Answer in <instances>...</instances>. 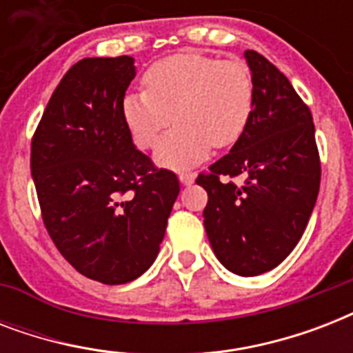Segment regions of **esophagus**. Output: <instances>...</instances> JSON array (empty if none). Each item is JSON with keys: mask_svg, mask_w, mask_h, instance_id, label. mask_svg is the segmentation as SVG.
I'll list each match as a JSON object with an SVG mask.
<instances>
[{"mask_svg": "<svg viewBox=\"0 0 353 353\" xmlns=\"http://www.w3.org/2000/svg\"><path fill=\"white\" fill-rule=\"evenodd\" d=\"M179 181H181V185H185V187H190V185L196 181V174H194V172H183V174H179Z\"/></svg>", "mask_w": 353, "mask_h": 353, "instance_id": "1", "label": "esophagus"}]
</instances>
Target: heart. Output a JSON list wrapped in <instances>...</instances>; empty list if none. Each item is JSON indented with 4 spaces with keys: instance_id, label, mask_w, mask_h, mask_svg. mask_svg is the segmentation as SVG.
<instances>
[{
    "instance_id": "b5f03b06",
    "label": "heart",
    "mask_w": 353,
    "mask_h": 353,
    "mask_svg": "<svg viewBox=\"0 0 353 353\" xmlns=\"http://www.w3.org/2000/svg\"><path fill=\"white\" fill-rule=\"evenodd\" d=\"M143 88L122 99V119L141 150L154 148L172 121L179 122L155 152V161L172 170L198 165L210 146L238 143L254 110L251 69L234 58L176 52L144 71Z\"/></svg>"
}]
</instances>
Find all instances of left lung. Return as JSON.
Wrapping results in <instances>:
<instances>
[{
    "instance_id": "left-lung-1",
    "label": "left lung",
    "mask_w": 353,
    "mask_h": 353,
    "mask_svg": "<svg viewBox=\"0 0 353 353\" xmlns=\"http://www.w3.org/2000/svg\"><path fill=\"white\" fill-rule=\"evenodd\" d=\"M243 57L254 80V110L231 152L199 174L209 194L205 231L216 258L240 276L276 268L301 240L317 201L321 161L310 108L256 51ZM241 175L234 185L231 176Z\"/></svg>"
}]
</instances>
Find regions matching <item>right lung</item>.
Wrapping results in <instances>:
<instances>
[{
	"instance_id": "1",
	"label": "right lung",
	"mask_w": 353,
	"mask_h": 353,
	"mask_svg": "<svg viewBox=\"0 0 353 353\" xmlns=\"http://www.w3.org/2000/svg\"><path fill=\"white\" fill-rule=\"evenodd\" d=\"M132 57L84 58L63 74L30 144L41 218L62 256L97 282L154 263L179 194L174 172L139 152L121 113Z\"/></svg>"
}]
</instances>
